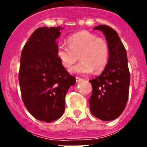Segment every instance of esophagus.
<instances>
[{"label":"esophagus","instance_id":"34e87169","mask_svg":"<svg viewBox=\"0 0 147 147\" xmlns=\"http://www.w3.org/2000/svg\"><path fill=\"white\" fill-rule=\"evenodd\" d=\"M76 82H81V81H82V78H79V77H76Z\"/></svg>","mask_w":147,"mask_h":147}]
</instances>
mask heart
<instances>
[{
	"label": "heart",
	"mask_w": 147,
	"mask_h": 147,
	"mask_svg": "<svg viewBox=\"0 0 147 147\" xmlns=\"http://www.w3.org/2000/svg\"><path fill=\"white\" fill-rule=\"evenodd\" d=\"M67 42L69 46L59 44L57 56L62 66L67 69L78 61L79 56L80 63L69 70L71 73L88 75L94 70L99 73L107 65L109 47L102 38L88 31H81L70 36Z\"/></svg>",
	"instance_id": "b5f03b06"
}]
</instances>
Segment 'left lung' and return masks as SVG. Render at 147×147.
Instances as JSON below:
<instances>
[{
  "label": "left lung",
  "mask_w": 147,
  "mask_h": 147,
  "mask_svg": "<svg viewBox=\"0 0 147 147\" xmlns=\"http://www.w3.org/2000/svg\"><path fill=\"white\" fill-rule=\"evenodd\" d=\"M94 30L105 34L109 47V59L102 73L90 80L93 90L90 110L101 121H113L122 114L128 100L130 78L127 55L114 30L106 25H99Z\"/></svg>",
  "instance_id": "obj_1"
}]
</instances>
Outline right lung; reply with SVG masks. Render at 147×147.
<instances>
[{
    "label": "right lung",
    "mask_w": 147,
    "mask_h": 147,
    "mask_svg": "<svg viewBox=\"0 0 147 147\" xmlns=\"http://www.w3.org/2000/svg\"><path fill=\"white\" fill-rule=\"evenodd\" d=\"M62 27H40L29 38L20 57L19 82L25 107L35 118L52 122L65 111V98L76 84L57 56Z\"/></svg>",
    "instance_id": "add662e5"
}]
</instances>
